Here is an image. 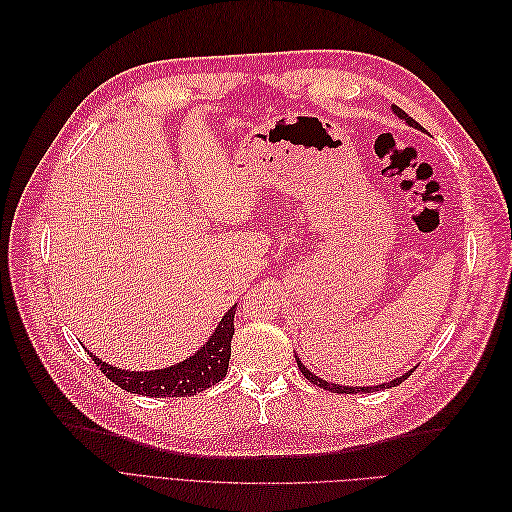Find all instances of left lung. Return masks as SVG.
<instances>
[{
	"label": "left lung",
	"instance_id": "8db88e82",
	"mask_svg": "<svg viewBox=\"0 0 512 512\" xmlns=\"http://www.w3.org/2000/svg\"><path fill=\"white\" fill-rule=\"evenodd\" d=\"M393 108V113L401 119V121H406L408 126H412V128H416V130H423V126L421 123H416L412 117H408V113H404L401 111L399 106H391ZM294 359H297V365H299V369H301V374L309 380V382H314L316 386H320V389H324V391H331V393H346V395H354V393H376V391H384V389H391V386H397V384H401L404 382L414 369H410L408 374H404V376H399V378H395V380H389V382H382V384H376V386H339V384H335V382H327V380H322V378H318L314 371H309L301 361H299V356H297V352H294Z\"/></svg>",
	"mask_w": 512,
	"mask_h": 512
}]
</instances>
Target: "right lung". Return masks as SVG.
I'll return each mask as SVG.
<instances>
[{
  "mask_svg": "<svg viewBox=\"0 0 512 512\" xmlns=\"http://www.w3.org/2000/svg\"><path fill=\"white\" fill-rule=\"evenodd\" d=\"M235 307L232 305L222 316L220 324L209 335L207 342L200 346L192 356L175 365L151 371H130L108 365L98 359L94 352L87 354L104 371L108 380H113L123 391L147 395V397H190L218 384L228 371L230 342L235 335Z\"/></svg>",
  "mask_w": 512,
  "mask_h": 512,
  "instance_id": "right-lung-1",
  "label": "right lung"
}]
</instances>
